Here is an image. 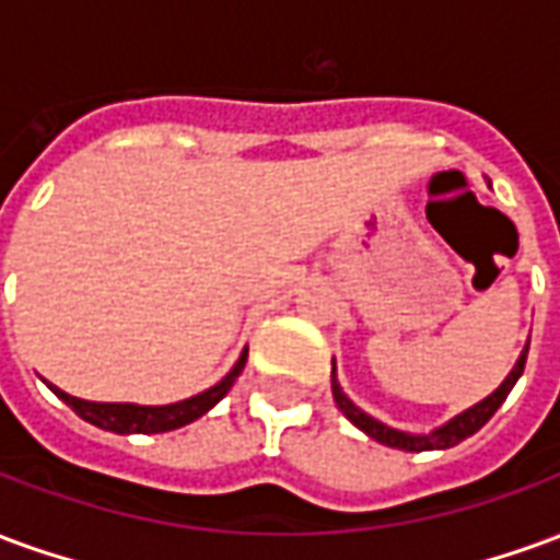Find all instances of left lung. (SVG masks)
I'll list each match as a JSON object with an SVG mask.
<instances>
[{
  "mask_svg": "<svg viewBox=\"0 0 560 560\" xmlns=\"http://www.w3.org/2000/svg\"><path fill=\"white\" fill-rule=\"evenodd\" d=\"M525 360H528V345H525V351L518 357V363L513 365V372L506 375V381L501 387L494 389L489 399H482L480 405H474L465 413H458L456 420H450L441 429H434L432 434H408L399 432V429H389L384 422L372 420L369 413H363L357 405H353L345 393H341L339 381L332 377V396H336V405H339V411L348 417V420L357 425V429H363L369 438H375L377 444H387L396 446V450H408V453H422V450H446V446H456L458 441H465L474 432H480L486 422L492 420V413L504 405V399L510 396V389L516 387L518 375L525 372ZM332 375H336V369H332Z\"/></svg>",
  "mask_w": 560,
  "mask_h": 560,
  "instance_id": "left-lung-1",
  "label": "left lung"
}]
</instances>
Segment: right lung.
<instances>
[{"instance_id":"obj_1","label":"right lung","mask_w":560,"mask_h":560,"mask_svg":"<svg viewBox=\"0 0 560 560\" xmlns=\"http://www.w3.org/2000/svg\"><path fill=\"white\" fill-rule=\"evenodd\" d=\"M245 360H248V351H243L240 363L233 365V372L224 377L221 384H215V387L207 389V393H200V396H195V399L176 401V405H164V408L83 401V399H74V396H68V393H62V389H56V387L54 393L59 396V399L66 401L71 411L78 413L80 420L92 422V425H98V429H104V432H116V434L173 432V429L188 425V422H195L197 417H203L212 405H219V401L228 396V389L233 387L236 375L245 369Z\"/></svg>"}]
</instances>
